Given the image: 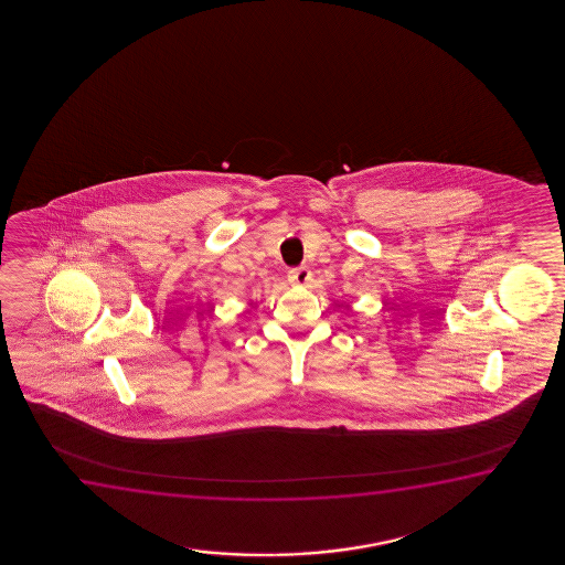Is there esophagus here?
Returning a JSON list of instances; mask_svg holds the SVG:
<instances>
[{"label": "esophagus", "instance_id": "1", "mask_svg": "<svg viewBox=\"0 0 565 565\" xmlns=\"http://www.w3.org/2000/svg\"><path fill=\"white\" fill-rule=\"evenodd\" d=\"M287 279H289V284H294V286H307L310 279H312V271H310L307 266L294 268V270L287 271Z\"/></svg>", "mask_w": 565, "mask_h": 565}]
</instances>
